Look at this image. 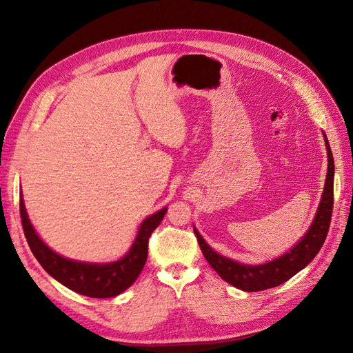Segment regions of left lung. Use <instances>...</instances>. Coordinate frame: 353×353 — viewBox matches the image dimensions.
<instances>
[{
  "instance_id": "8db88e82",
  "label": "left lung",
  "mask_w": 353,
  "mask_h": 353,
  "mask_svg": "<svg viewBox=\"0 0 353 353\" xmlns=\"http://www.w3.org/2000/svg\"><path fill=\"white\" fill-rule=\"evenodd\" d=\"M323 137L327 152V172L323 194H321L317 212L310 229L301 238V241H297L294 247H291L288 252H285L273 261L264 262V264H241V262L223 256V254L212 250V247L205 241L203 236L200 235V232L194 228V234L197 236L203 256L209 262V265L220 274L223 281H226L230 285H234L235 288L247 292L268 290L287 282L290 277L301 272V270H303L316 258V254L319 253L326 239L334 206V157L325 133Z\"/></svg>"
}]
</instances>
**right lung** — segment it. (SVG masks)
Masks as SVG:
<instances>
[{"label":"right lung","mask_w":353,"mask_h":353,"mask_svg":"<svg viewBox=\"0 0 353 353\" xmlns=\"http://www.w3.org/2000/svg\"><path fill=\"white\" fill-rule=\"evenodd\" d=\"M167 206L159 209L141 223L129 252H125L123 258L100 264V262H83L65 258L50 249L34 230L32 221L28 219L22 191L19 194L22 228H24L27 243L34 258L39 261L45 272L54 277L57 282L65 285L66 288L95 299L115 297L121 294L138 279L147 261L148 238L161 224L163 215L167 214Z\"/></svg>","instance_id":"obj_1"}]
</instances>
